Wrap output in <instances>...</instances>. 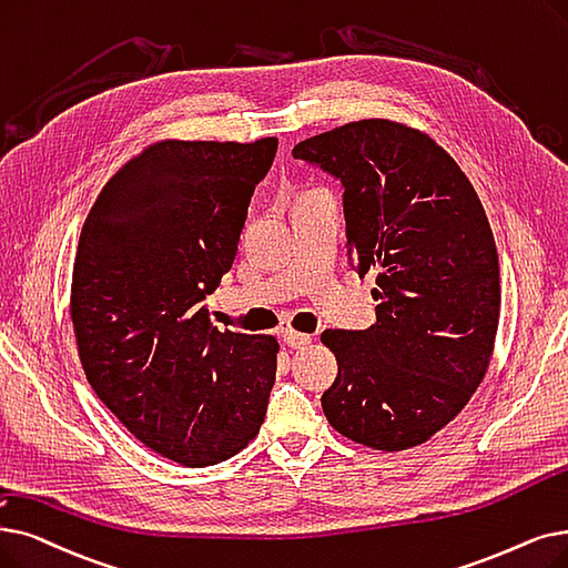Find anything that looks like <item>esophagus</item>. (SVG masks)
<instances>
[{
	"label": "esophagus",
	"mask_w": 568,
	"mask_h": 568,
	"mask_svg": "<svg viewBox=\"0 0 568 568\" xmlns=\"http://www.w3.org/2000/svg\"><path fill=\"white\" fill-rule=\"evenodd\" d=\"M283 341L290 345V348H306V345L311 343V334L285 329V332H283Z\"/></svg>",
	"instance_id": "obj_1"
}]
</instances>
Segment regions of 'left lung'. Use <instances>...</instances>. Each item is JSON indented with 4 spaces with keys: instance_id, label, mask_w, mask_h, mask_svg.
<instances>
[{
    "instance_id": "obj_1",
    "label": "left lung",
    "mask_w": 568,
    "mask_h": 568,
    "mask_svg": "<svg viewBox=\"0 0 568 568\" xmlns=\"http://www.w3.org/2000/svg\"><path fill=\"white\" fill-rule=\"evenodd\" d=\"M292 155L341 179L348 262L378 274L376 325L320 336L338 364L323 410L366 448L420 446L474 397L495 353L501 285L485 209L459 164L406 122H345Z\"/></svg>"
}]
</instances>
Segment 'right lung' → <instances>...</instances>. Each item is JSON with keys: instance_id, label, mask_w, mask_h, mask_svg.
<instances>
[{"instance_id": "add662e5", "label": "right lung", "mask_w": 568, "mask_h": 568, "mask_svg": "<svg viewBox=\"0 0 568 568\" xmlns=\"http://www.w3.org/2000/svg\"><path fill=\"white\" fill-rule=\"evenodd\" d=\"M276 136L164 139L92 204L71 276V323L97 397L143 446L211 466L257 436L278 338L213 327L206 294L232 268Z\"/></svg>"}]
</instances>
